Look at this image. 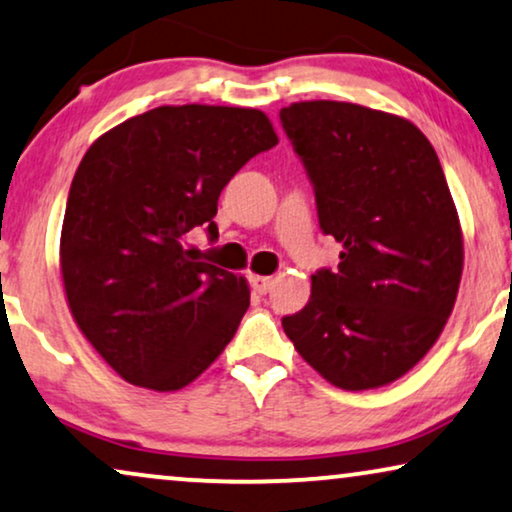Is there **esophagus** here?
Listing matches in <instances>:
<instances>
[{
    "label": "esophagus",
    "mask_w": 512,
    "mask_h": 512,
    "mask_svg": "<svg viewBox=\"0 0 512 512\" xmlns=\"http://www.w3.org/2000/svg\"><path fill=\"white\" fill-rule=\"evenodd\" d=\"M250 285L252 290L257 292V295H267V292L271 290V285H274V278L271 276H250Z\"/></svg>",
    "instance_id": "1"
}]
</instances>
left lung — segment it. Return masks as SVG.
Instances as JSON below:
<instances>
[{
	"label": "left lung",
	"instance_id": "8db88e82",
	"mask_svg": "<svg viewBox=\"0 0 512 512\" xmlns=\"http://www.w3.org/2000/svg\"><path fill=\"white\" fill-rule=\"evenodd\" d=\"M316 192L339 267L311 276L283 330L306 363L344 391L386 386L438 342L463 271V236L440 159L412 121L353 102L281 109Z\"/></svg>",
	"mask_w": 512,
	"mask_h": 512
}]
</instances>
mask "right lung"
Segmentation results:
<instances>
[{
	"instance_id": "1",
	"label": "right lung",
	"mask_w": 512,
	"mask_h": 512,
	"mask_svg": "<svg viewBox=\"0 0 512 512\" xmlns=\"http://www.w3.org/2000/svg\"><path fill=\"white\" fill-rule=\"evenodd\" d=\"M278 145L250 107L163 105L114 126L74 173L60 274L79 330L119 377L177 391L210 367L250 306L243 276L199 262L187 234L217 238V199Z\"/></svg>"
}]
</instances>
